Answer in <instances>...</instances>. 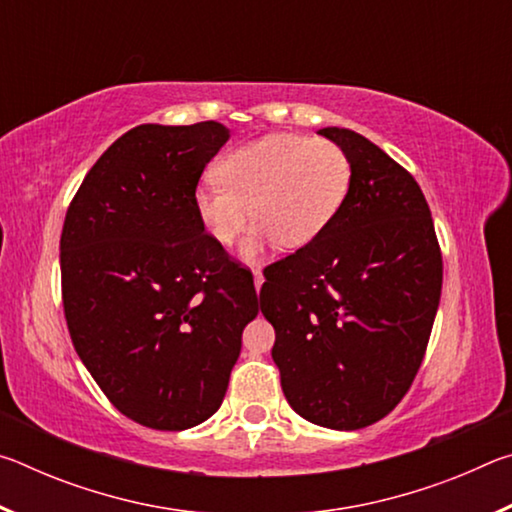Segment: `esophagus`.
Here are the masks:
<instances>
[{"label":"esophagus","instance_id":"34e87169","mask_svg":"<svg viewBox=\"0 0 512 512\" xmlns=\"http://www.w3.org/2000/svg\"><path fill=\"white\" fill-rule=\"evenodd\" d=\"M253 277H255V289L259 291V289H262V284H264V275H262V271H257V268H255Z\"/></svg>","mask_w":512,"mask_h":512}]
</instances>
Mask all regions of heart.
Segmentation results:
<instances>
[{"instance_id": "obj_1", "label": "heart", "mask_w": 512, "mask_h": 512, "mask_svg": "<svg viewBox=\"0 0 512 512\" xmlns=\"http://www.w3.org/2000/svg\"><path fill=\"white\" fill-rule=\"evenodd\" d=\"M352 187V162L339 144L305 135H266L223 155L216 180L194 189V212L214 244L230 246L253 219L244 255L277 239L302 248L339 216ZM251 212H247V207Z\"/></svg>"}]
</instances>
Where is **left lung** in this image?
Returning <instances> with one entry per match:
<instances>
[{
  "label": "left lung",
  "instance_id": "1",
  "mask_svg": "<svg viewBox=\"0 0 512 512\" xmlns=\"http://www.w3.org/2000/svg\"><path fill=\"white\" fill-rule=\"evenodd\" d=\"M352 162L348 201L311 244L268 266L259 307L291 409L354 431L391 413L427 350L443 257L415 178L350 128H320Z\"/></svg>",
  "mask_w": 512,
  "mask_h": 512
}]
</instances>
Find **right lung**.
Returning <instances> with one entry per match:
<instances>
[{
    "label": "right lung",
    "mask_w": 512,
    "mask_h": 512,
    "mask_svg": "<svg viewBox=\"0 0 512 512\" xmlns=\"http://www.w3.org/2000/svg\"><path fill=\"white\" fill-rule=\"evenodd\" d=\"M219 121L142 124L108 146L60 235L67 329L83 366L144 427L183 431L216 413L257 316L253 275L194 212Z\"/></svg>",
    "instance_id": "add662e5"
}]
</instances>
